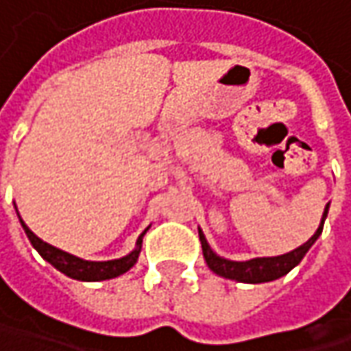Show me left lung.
Wrapping results in <instances>:
<instances>
[{
    "mask_svg": "<svg viewBox=\"0 0 351 351\" xmlns=\"http://www.w3.org/2000/svg\"><path fill=\"white\" fill-rule=\"evenodd\" d=\"M326 215H328V205L324 209V215H322V221H320V226L317 228V232L311 236L303 246L295 248L289 254H283V256H276V258H254V260H248V262H230V260H224L221 256H217L210 250L209 244H207L203 232L199 230V240H201V246H203L205 262L210 267V271H215L217 276L226 277V279H236V281H242V283L274 281L277 277L289 274L291 269L303 260L304 254L317 242V238L322 232Z\"/></svg>",
    "mask_w": 351,
    "mask_h": 351,
    "instance_id": "8db88e82",
    "label": "left lung"
}]
</instances>
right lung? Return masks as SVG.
<instances>
[{
  "label": "right lung",
  "mask_w": 351,
  "mask_h": 351,
  "mask_svg": "<svg viewBox=\"0 0 351 351\" xmlns=\"http://www.w3.org/2000/svg\"><path fill=\"white\" fill-rule=\"evenodd\" d=\"M21 221V219H19ZM23 224V230L25 234L29 236L31 244L34 250L47 260L48 263H52L58 271H62L64 276L72 277V279H80V281H103V279H113V277L123 276L125 271H128L136 260H138V254H141L142 246V236L146 234V230L138 236L136 240V250H132L128 256L121 258V260H111V262H88V260H82V258H75L72 254L64 252V250L54 248L47 242H43L38 236L31 232V228L21 221Z\"/></svg>",
  "instance_id": "1"
}]
</instances>
